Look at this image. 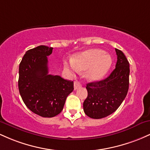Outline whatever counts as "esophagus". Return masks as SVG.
Segmentation results:
<instances>
[{"mask_svg":"<svg viewBox=\"0 0 150 150\" xmlns=\"http://www.w3.org/2000/svg\"><path fill=\"white\" fill-rule=\"evenodd\" d=\"M81 84L79 81H74V89L75 90L81 88Z\"/></svg>","mask_w":150,"mask_h":150,"instance_id":"1","label":"esophagus"}]
</instances>
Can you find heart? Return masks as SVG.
<instances>
[{
    "instance_id": "b5f03b06",
    "label": "heart",
    "mask_w": 150,
    "mask_h": 150,
    "mask_svg": "<svg viewBox=\"0 0 150 150\" xmlns=\"http://www.w3.org/2000/svg\"><path fill=\"white\" fill-rule=\"evenodd\" d=\"M111 64L110 55L103 54V51L98 49H91L75 54L71 62H65L64 68L73 74L79 71H87L86 78L91 81H97L105 76Z\"/></svg>"
}]
</instances>
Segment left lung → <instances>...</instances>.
<instances>
[{
	"label": "left lung",
	"mask_w": 150,
	"mask_h": 150,
	"mask_svg": "<svg viewBox=\"0 0 150 150\" xmlns=\"http://www.w3.org/2000/svg\"><path fill=\"white\" fill-rule=\"evenodd\" d=\"M115 69L105 79L86 84L88 96L84 100V112L93 119H100L114 112L127 96L129 65L123 52L115 49Z\"/></svg>",
	"instance_id": "1"
}]
</instances>
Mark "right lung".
Segmentation results:
<instances>
[{
	"mask_svg": "<svg viewBox=\"0 0 150 150\" xmlns=\"http://www.w3.org/2000/svg\"><path fill=\"white\" fill-rule=\"evenodd\" d=\"M52 47L40 45L28 50L19 66L18 88L26 106L37 115L52 117L63 110L74 82L49 74L47 57Z\"/></svg>",
	"mask_w": 150,
	"mask_h": 150,
	"instance_id": "1",
	"label": "right lung"
}]
</instances>
